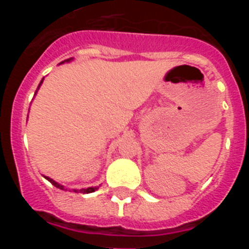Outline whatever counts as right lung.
Instances as JSON below:
<instances>
[{"mask_svg": "<svg viewBox=\"0 0 249 249\" xmlns=\"http://www.w3.org/2000/svg\"><path fill=\"white\" fill-rule=\"evenodd\" d=\"M72 59H73V58L65 59V61H62V62L59 63V65H62V63H66V62H71ZM42 82H43V78H42V81H41V82H39L38 87H37L36 92H35V96H36L37 91H38V89H39V87H41V85H42ZM45 178H46V179H47V181H50L51 183L53 184L54 187H57V188H59V190H65V191H67V188H66L65 186H62V184H59L58 182L53 181V179H52V178L47 177V176H45ZM96 190H98V187H89V188H81V190H72V191H73V192H76V193H92V192H94V191H96Z\"/></svg>", "mask_w": 249, "mask_h": 249, "instance_id": "obj_1", "label": "right lung"}]
</instances>
